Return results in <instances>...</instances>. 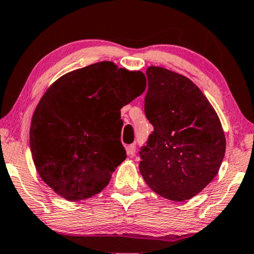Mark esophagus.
Returning a JSON list of instances; mask_svg holds the SVG:
<instances>
[{
	"mask_svg": "<svg viewBox=\"0 0 254 254\" xmlns=\"http://www.w3.org/2000/svg\"><path fill=\"white\" fill-rule=\"evenodd\" d=\"M127 153L128 156H133L134 153H135V145H128L127 146Z\"/></svg>",
	"mask_w": 254,
	"mask_h": 254,
	"instance_id": "1",
	"label": "esophagus"
}]
</instances>
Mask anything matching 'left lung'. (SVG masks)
<instances>
[{
	"instance_id": "left-lung-1",
	"label": "left lung",
	"mask_w": 254,
	"mask_h": 254,
	"mask_svg": "<svg viewBox=\"0 0 254 254\" xmlns=\"http://www.w3.org/2000/svg\"><path fill=\"white\" fill-rule=\"evenodd\" d=\"M145 114L154 127L140 152L139 170L161 197L184 201L219 173L226 153L220 119L203 93L183 74L149 66Z\"/></svg>"
}]
</instances>
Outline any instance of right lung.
<instances>
[{"label": "right lung", "mask_w": 254, "mask_h": 254, "mask_svg": "<svg viewBox=\"0 0 254 254\" xmlns=\"http://www.w3.org/2000/svg\"><path fill=\"white\" fill-rule=\"evenodd\" d=\"M146 78L103 61L59 78L39 101L30 127L35 169L69 201L98 194L127 159L121 108L141 94Z\"/></svg>", "instance_id": "add662e5"}]
</instances>
